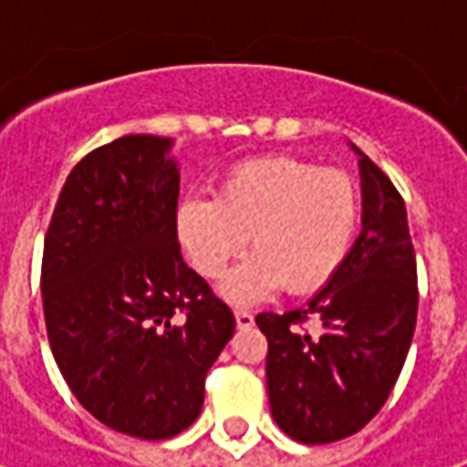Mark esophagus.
<instances>
[{"label": "esophagus", "instance_id": "34e87169", "mask_svg": "<svg viewBox=\"0 0 467 467\" xmlns=\"http://www.w3.org/2000/svg\"><path fill=\"white\" fill-rule=\"evenodd\" d=\"M236 325L246 330V327H252L254 325V314L246 312V309H236Z\"/></svg>", "mask_w": 467, "mask_h": 467}]
</instances>
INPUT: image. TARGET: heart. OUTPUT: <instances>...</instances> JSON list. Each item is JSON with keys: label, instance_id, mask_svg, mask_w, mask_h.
Returning a JSON list of instances; mask_svg holds the SVG:
<instances>
[{"label": "heart", "instance_id": "1", "mask_svg": "<svg viewBox=\"0 0 467 467\" xmlns=\"http://www.w3.org/2000/svg\"><path fill=\"white\" fill-rule=\"evenodd\" d=\"M361 223V192L346 171L294 155L244 161L228 171L218 197H189L176 234L194 270L223 275L249 244L254 254L225 278L223 294L252 304L275 291L312 294L343 267Z\"/></svg>", "mask_w": 467, "mask_h": 467}]
</instances>
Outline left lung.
Here are the masks:
<instances>
[{
	"label": "left lung",
	"instance_id": "8db88e82",
	"mask_svg": "<svg viewBox=\"0 0 467 467\" xmlns=\"http://www.w3.org/2000/svg\"><path fill=\"white\" fill-rule=\"evenodd\" d=\"M353 150L361 155L364 215L343 267L301 309L257 314L273 419L304 444L346 440L379 413L416 330L419 275L403 197ZM309 321L320 330L306 331Z\"/></svg>",
	"mask_w": 467,
	"mask_h": 467
}]
</instances>
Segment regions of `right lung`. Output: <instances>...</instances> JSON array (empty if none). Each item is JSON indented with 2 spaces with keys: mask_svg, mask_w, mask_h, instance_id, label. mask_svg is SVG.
<instances>
[{
  "mask_svg": "<svg viewBox=\"0 0 467 467\" xmlns=\"http://www.w3.org/2000/svg\"><path fill=\"white\" fill-rule=\"evenodd\" d=\"M171 140L127 135L67 176L44 239L46 332L64 382L109 429L171 440L202 410L234 312L176 239Z\"/></svg>",
  "mask_w": 467,
  "mask_h": 467,
  "instance_id": "add662e5",
  "label": "right lung"
}]
</instances>
